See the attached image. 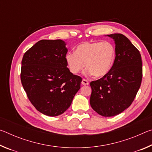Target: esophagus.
Segmentation results:
<instances>
[{
	"label": "esophagus",
	"instance_id": "esophagus-1",
	"mask_svg": "<svg viewBox=\"0 0 152 152\" xmlns=\"http://www.w3.org/2000/svg\"><path fill=\"white\" fill-rule=\"evenodd\" d=\"M82 84H83V85H88L89 82L86 79H82Z\"/></svg>",
	"mask_w": 152,
	"mask_h": 152
}]
</instances>
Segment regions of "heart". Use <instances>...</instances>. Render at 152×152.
<instances>
[{
  "mask_svg": "<svg viewBox=\"0 0 152 152\" xmlns=\"http://www.w3.org/2000/svg\"><path fill=\"white\" fill-rule=\"evenodd\" d=\"M115 46L109 42H84L77 46L76 52L68 53L66 60L70 72L78 74L86 67L87 73L102 77L109 72L115 58Z\"/></svg>",
  "mask_w": 152,
  "mask_h": 152,
  "instance_id": "obj_1",
  "label": "heart"
}]
</instances>
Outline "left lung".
<instances>
[{
	"label": "left lung",
	"instance_id": "left-lung-1",
	"mask_svg": "<svg viewBox=\"0 0 152 152\" xmlns=\"http://www.w3.org/2000/svg\"><path fill=\"white\" fill-rule=\"evenodd\" d=\"M115 43V59L112 68L102 78L90 84L91 107L103 117L115 116L130 106L142 80L140 51L125 35H107Z\"/></svg>",
	"mask_w": 152,
	"mask_h": 152
}]
</instances>
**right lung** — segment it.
Listing matches in <instances>:
<instances>
[{
	"label": "right lung",
	"instance_id": "1",
	"mask_svg": "<svg viewBox=\"0 0 152 152\" xmlns=\"http://www.w3.org/2000/svg\"><path fill=\"white\" fill-rule=\"evenodd\" d=\"M68 50L61 39H42L23 57L20 80L38 111L50 117L64 113L80 88L82 78L67 68Z\"/></svg>",
	"mask_w": 152,
	"mask_h": 152
}]
</instances>
